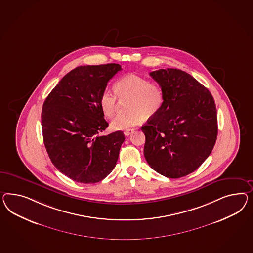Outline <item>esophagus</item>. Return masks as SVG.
Listing matches in <instances>:
<instances>
[{"instance_id": "1", "label": "esophagus", "mask_w": 253, "mask_h": 253, "mask_svg": "<svg viewBox=\"0 0 253 253\" xmlns=\"http://www.w3.org/2000/svg\"><path fill=\"white\" fill-rule=\"evenodd\" d=\"M133 131H134L133 129H129V130H124V135H125V136H129Z\"/></svg>"}]
</instances>
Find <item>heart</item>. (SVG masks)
Wrapping results in <instances>:
<instances>
[{
  "mask_svg": "<svg viewBox=\"0 0 253 253\" xmlns=\"http://www.w3.org/2000/svg\"><path fill=\"white\" fill-rule=\"evenodd\" d=\"M114 92L104 91L99 97V105L103 114L113 118L120 100L129 99L126 109L129 111L117 116L111 123L113 130H129L143 123L146 118L155 116L164 104V90L157 83H150L144 77L128 75L119 79L114 84Z\"/></svg>",
  "mask_w": 253,
  "mask_h": 253,
  "instance_id": "1",
  "label": "heart"
}]
</instances>
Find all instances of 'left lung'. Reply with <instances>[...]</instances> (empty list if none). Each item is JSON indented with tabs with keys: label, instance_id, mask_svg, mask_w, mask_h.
Instances as JSON below:
<instances>
[{
	"label": "left lung",
	"instance_id": "1",
	"mask_svg": "<svg viewBox=\"0 0 253 253\" xmlns=\"http://www.w3.org/2000/svg\"><path fill=\"white\" fill-rule=\"evenodd\" d=\"M164 90V104L141 128L145 135L144 157L167 178L196 170L209 157L217 138V114L212 94L178 69L150 73Z\"/></svg>",
	"mask_w": 253,
	"mask_h": 253
}]
</instances>
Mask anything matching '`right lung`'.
<instances>
[{"label": "right lung", "instance_id": "add662e5", "mask_svg": "<svg viewBox=\"0 0 253 253\" xmlns=\"http://www.w3.org/2000/svg\"><path fill=\"white\" fill-rule=\"evenodd\" d=\"M120 64L79 66L69 72L43 104V141L56 169L81 183H96L116 166L125 136L118 130L99 135L109 123L99 97Z\"/></svg>", "mask_w": 253, "mask_h": 253}]
</instances>
